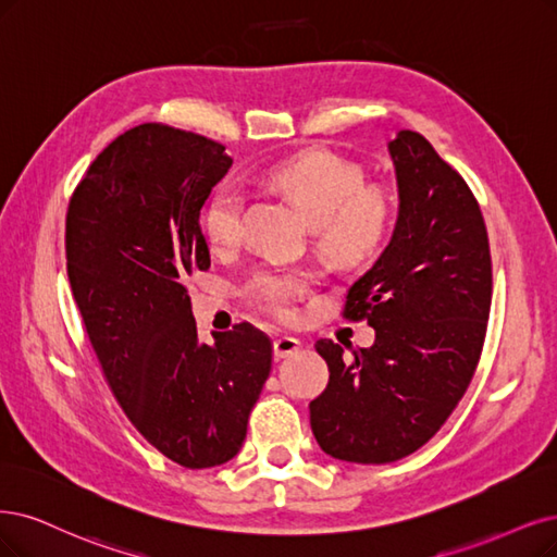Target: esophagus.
<instances>
[{"mask_svg": "<svg viewBox=\"0 0 557 557\" xmlns=\"http://www.w3.org/2000/svg\"><path fill=\"white\" fill-rule=\"evenodd\" d=\"M273 351H275V358L282 360V358H292L300 351V342L296 337H277L273 342Z\"/></svg>", "mask_w": 557, "mask_h": 557, "instance_id": "34e87169", "label": "esophagus"}]
</instances>
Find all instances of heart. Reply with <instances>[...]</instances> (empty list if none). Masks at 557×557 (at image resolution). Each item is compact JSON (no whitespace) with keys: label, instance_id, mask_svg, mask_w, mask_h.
<instances>
[{"label":"heart","instance_id":"obj_1","mask_svg":"<svg viewBox=\"0 0 557 557\" xmlns=\"http://www.w3.org/2000/svg\"><path fill=\"white\" fill-rule=\"evenodd\" d=\"M273 181L289 195L314 224L321 250L342 261H358L379 250L393 203L376 185H362L364 176L354 162L331 153H302L277 164ZM243 193L226 181L203 211V234L213 252H230L240 240ZM259 310L277 319H292L298 300L310 292V275L286 268H261L245 286Z\"/></svg>","mask_w":557,"mask_h":557}]
</instances>
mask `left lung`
<instances>
[{"mask_svg": "<svg viewBox=\"0 0 557 557\" xmlns=\"http://www.w3.org/2000/svg\"><path fill=\"white\" fill-rule=\"evenodd\" d=\"M387 151L397 224L344 305L376 339L354 358L317 342L331 379L310 404L312 434L351 463L404 459L436 434L475 374L491 310L486 224L466 181L420 133L399 131Z\"/></svg>", "mask_w": 557, "mask_h": 557, "instance_id": "8db88e82", "label": "left lung"}]
</instances>
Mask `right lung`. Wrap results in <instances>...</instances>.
Listing matches in <instances>:
<instances>
[{
    "label": "right lung",
    "mask_w": 557,
    "mask_h": 557,
    "mask_svg": "<svg viewBox=\"0 0 557 557\" xmlns=\"http://www.w3.org/2000/svg\"><path fill=\"white\" fill-rule=\"evenodd\" d=\"M232 162L209 137L141 123L98 153L66 213L71 292L102 374L139 434L193 470L238 455L273 362L250 323L199 342L185 289L211 268L199 211Z\"/></svg>",
    "instance_id": "add662e5"
}]
</instances>
